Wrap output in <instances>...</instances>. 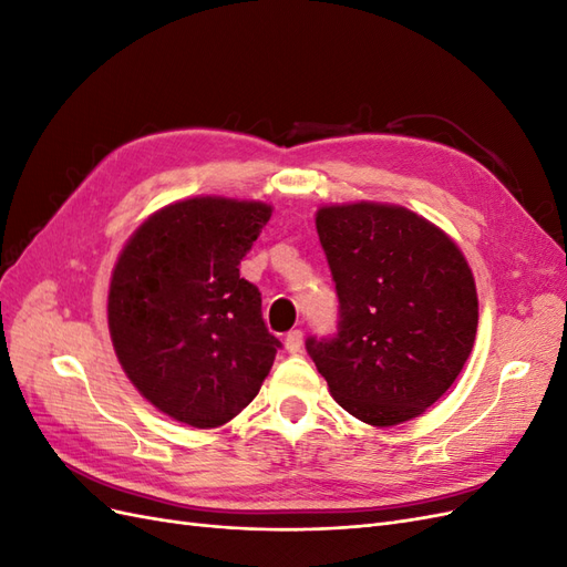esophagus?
Instances as JSON below:
<instances>
[{"label":"esophagus","mask_w":567,"mask_h":567,"mask_svg":"<svg viewBox=\"0 0 567 567\" xmlns=\"http://www.w3.org/2000/svg\"><path fill=\"white\" fill-rule=\"evenodd\" d=\"M284 346H286V350H288L290 354L300 352V348H302V331H300V329L288 331V333H286V340H284Z\"/></svg>","instance_id":"1"}]
</instances>
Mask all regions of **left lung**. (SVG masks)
<instances>
[{"label": "left lung", "mask_w": 567, "mask_h": 567, "mask_svg": "<svg viewBox=\"0 0 567 567\" xmlns=\"http://www.w3.org/2000/svg\"><path fill=\"white\" fill-rule=\"evenodd\" d=\"M338 296V331L305 340L336 402L371 425H398L437 402L473 350L477 296L466 257L398 205L317 213Z\"/></svg>", "instance_id": "1"}]
</instances>
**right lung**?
<instances>
[{
  "label": "right lung",
  "instance_id": "right-lung-1",
  "mask_svg": "<svg viewBox=\"0 0 567 567\" xmlns=\"http://www.w3.org/2000/svg\"><path fill=\"white\" fill-rule=\"evenodd\" d=\"M271 215L265 203L188 198L134 231L109 290V329L127 379L194 427L231 421L260 392L281 340L238 265Z\"/></svg>",
  "mask_w": 567,
  "mask_h": 567
}]
</instances>
